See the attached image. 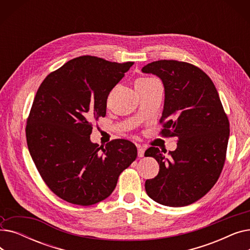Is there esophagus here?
Wrapping results in <instances>:
<instances>
[{
	"label": "esophagus",
	"instance_id": "esophagus-1",
	"mask_svg": "<svg viewBox=\"0 0 250 250\" xmlns=\"http://www.w3.org/2000/svg\"><path fill=\"white\" fill-rule=\"evenodd\" d=\"M144 153H145V149L141 146H138V156L139 157H144Z\"/></svg>",
	"mask_w": 250,
	"mask_h": 250
}]
</instances>
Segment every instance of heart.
<instances>
[{
  "instance_id": "obj_1",
  "label": "heart",
  "mask_w": 250,
  "mask_h": 250,
  "mask_svg": "<svg viewBox=\"0 0 250 250\" xmlns=\"http://www.w3.org/2000/svg\"><path fill=\"white\" fill-rule=\"evenodd\" d=\"M147 80H151V79L150 78H141L138 81H147Z\"/></svg>"
}]
</instances>
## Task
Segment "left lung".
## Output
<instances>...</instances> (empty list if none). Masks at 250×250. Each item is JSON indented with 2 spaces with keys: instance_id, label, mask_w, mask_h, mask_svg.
<instances>
[{
  "instance_id": "8db88e82",
  "label": "left lung",
  "mask_w": 250,
  "mask_h": 250,
  "mask_svg": "<svg viewBox=\"0 0 250 250\" xmlns=\"http://www.w3.org/2000/svg\"><path fill=\"white\" fill-rule=\"evenodd\" d=\"M142 72L161 79L165 92L161 134L178 138L174 151L151 147L145 152L160 167L158 175L146 180L147 194L164 206H188L203 198L222 172L230 135L228 117L214 83L195 65L161 60Z\"/></svg>"
}]
</instances>
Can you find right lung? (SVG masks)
<instances>
[{
	"label": "right lung",
	"mask_w": 250,
	"mask_h": 250,
	"mask_svg": "<svg viewBox=\"0 0 250 250\" xmlns=\"http://www.w3.org/2000/svg\"><path fill=\"white\" fill-rule=\"evenodd\" d=\"M133 62L83 56L50 73L39 86L26 125L31 158L50 190L74 205L97 204L112 193L138 156L127 140L92 143V124L106 114L109 92Z\"/></svg>",
	"instance_id": "right-lung-1"
}]
</instances>
